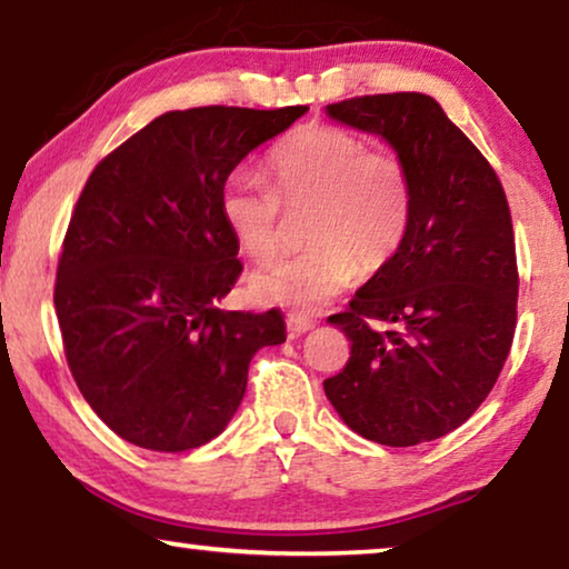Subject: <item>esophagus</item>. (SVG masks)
<instances>
[{"label":"esophagus","instance_id":"esophagus-1","mask_svg":"<svg viewBox=\"0 0 569 569\" xmlns=\"http://www.w3.org/2000/svg\"><path fill=\"white\" fill-rule=\"evenodd\" d=\"M286 325H289L291 336H301V332H307V330L315 328V320H309V317L299 315V312H291L289 320H286Z\"/></svg>","mask_w":569,"mask_h":569}]
</instances>
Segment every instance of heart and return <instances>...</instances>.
I'll return each mask as SVG.
<instances>
[{"label":"heart","mask_w":569,"mask_h":569,"mask_svg":"<svg viewBox=\"0 0 569 569\" xmlns=\"http://www.w3.org/2000/svg\"><path fill=\"white\" fill-rule=\"evenodd\" d=\"M270 181L252 169L231 171L221 213L241 252L270 260L286 241L289 216H305L309 249L249 278L262 305L317 309L396 260L411 226V173L392 150H369L351 130L312 124L268 158Z\"/></svg>","instance_id":"1"}]
</instances>
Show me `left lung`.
<instances>
[{"label": "left lung", "mask_w": 569, "mask_h": 569, "mask_svg": "<svg viewBox=\"0 0 569 569\" xmlns=\"http://www.w3.org/2000/svg\"><path fill=\"white\" fill-rule=\"evenodd\" d=\"M328 113L396 148L413 206L396 260L328 317L351 340V359L325 380V396L356 435L411 448L471 419L510 353L520 283L510 206L431 96H359Z\"/></svg>", "instance_id": "1"}]
</instances>
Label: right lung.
<instances>
[{"label": "right lung", "instance_id": "add662e5", "mask_svg": "<svg viewBox=\"0 0 569 569\" xmlns=\"http://www.w3.org/2000/svg\"><path fill=\"white\" fill-rule=\"evenodd\" d=\"M307 106L169 111L90 173L59 254L54 307L82 398L138 448L184 452L221 435L252 356L286 340L278 309H218L239 280L221 189Z\"/></svg>", "mask_w": 569, "mask_h": 569}]
</instances>
